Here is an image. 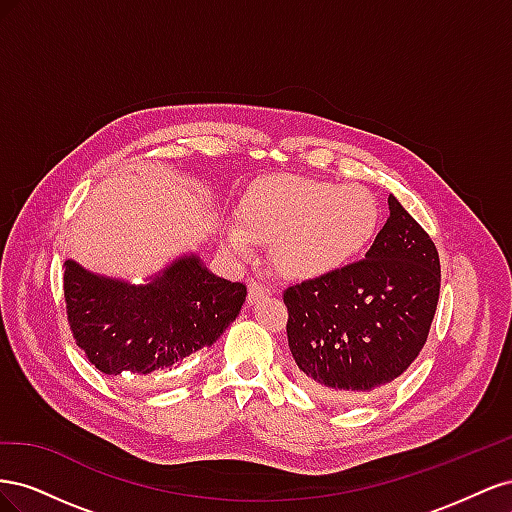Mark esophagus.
Wrapping results in <instances>:
<instances>
[{"label": "esophagus", "instance_id": "1", "mask_svg": "<svg viewBox=\"0 0 512 512\" xmlns=\"http://www.w3.org/2000/svg\"><path fill=\"white\" fill-rule=\"evenodd\" d=\"M269 292H271V288H269V286H265L262 282L252 280V282H250V286H247V301H250V303H256L258 299L267 297Z\"/></svg>", "mask_w": 512, "mask_h": 512}]
</instances>
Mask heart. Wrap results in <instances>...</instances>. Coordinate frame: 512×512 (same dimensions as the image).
Returning <instances> with one entry per match:
<instances>
[{
    "label": "heart",
    "mask_w": 512,
    "mask_h": 512,
    "mask_svg": "<svg viewBox=\"0 0 512 512\" xmlns=\"http://www.w3.org/2000/svg\"><path fill=\"white\" fill-rule=\"evenodd\" d=\"M378 205L359 185L271 177L245 196L241 226L224 232L228 250L275 243V267L292 280H316L344 269L374 237Z\"/></svg>",
    "instance_id": "obj_1"
}]
</instances>
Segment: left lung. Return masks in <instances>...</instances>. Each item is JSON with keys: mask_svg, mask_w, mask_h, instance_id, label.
Instances as JSON below:
<instances>
[{"mask_svg": "<svg viewBox=\"0 0 512 512\" xmlns=\"http://www.w3.org/2000/svg\"><path fill=\"white\" fill-rule=\"evenodd\" d=\"M389 209L363 260L282 294L297 378L339 404H359L404 374L438 307L436 245L395 196Z\"/></svg>", "mask_w": 512, "mask_h": 512, "instance_id": "obj_1", "label": "left lung"}]
</instances>
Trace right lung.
Returning a JSON list of instances; mask_svg holds the SVG:
<instances>
[{"mask_svg": "<svg viewBox=\"0 0 512 512\" xmlns=\"http://www.w3.org/2000/svg\"><path fill=\"white\" fill-rule=\"evenodd\" d=\"M243 282L181 258L156 282L134 288L64 262V301L72 337L108 376H147L211 346L237 318Z\"/></svg>", "mask_w": 512, "mask_h": 512, "instance_id": "right-lung-1", "label": "right lung"}]
</instances>
